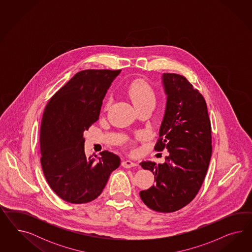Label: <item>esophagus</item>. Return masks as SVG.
I'll return each mask as SVG.
<instances>
[{
    "instance_id": "esophagus-1",
    "label": "esophagus",
    "mask_w": 252,
    "mask_h": 252,
    "mask_svg": "<svg viewBox=\"0 0 252 252\" xmlns=\"http://www.w3.org/2000/svg\"><path fill=\"white\" fill-rule=\"evenodd\" d=\"M122 166L125 168L135 167V166H137V163L132 161V160H126L123 161Z\"/></svg>"
}]
</instances>
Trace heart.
<instances>
[{
	"label": "heart",
	"mask_w": 252,
	"mask_h": 252,
	"mask_svg": "<svg viewBox=\"0 0 252 252\" xmlns=\"http://www.w3.org/2000/svg\"><path fill=\"white\" fill-rule=\"evenodd\" d=\"M128 95L132 99L136 108L142 106H155L157 101L156 92L152 85L149 84L145 80H136L128 88ZM113 98L109 96L105 100V108L112 104Z\"/></svg>",
	"instance_id": "obj_1"
}]
</instances>
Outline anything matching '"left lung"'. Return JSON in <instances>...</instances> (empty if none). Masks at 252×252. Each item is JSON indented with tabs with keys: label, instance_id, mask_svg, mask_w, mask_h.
Here are the masks:
<instances>
[{
	"label": "left lung",
	"instance_id": "8db88e82",
	"mask_svg": "<svg viewBox=\"0 0 252 252\" xmlns=\"http://www.w3.org/2000/svg\"><path fill=\"white\" fill-rule=\"evenodd\" d=\"M166 109L160 137L154 150H168L162 164L142 161L152 171L155 185L139 192L147 206L159 213H173L196 197L206 176L212 156V126L203 96L181 75L164 73Z\"/></svg>",
	"mask_w": 252,
	"mask_h": 252
}]
</instances>
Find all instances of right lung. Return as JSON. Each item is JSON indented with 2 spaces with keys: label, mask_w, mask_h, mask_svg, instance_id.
Returning <instances> with one entry per match:
<instances>
[{
  "label": "right lung",
  "mask_w": 252,
  "mask_h": 252,
  "mask_svg": "<svg viewBox=\"0 0 252 252\" xmlns=\"http://www.w3.org/2000/svg\"><path fill=\"white\" fill-rule=\"evenodd\" d=\"M120 72L80 71L46 105L39 133L41 167L51 189L70 203L98 198L120 165V158L108 151L97 160L93 155L87 158L83 137L85 130L99 119L102 99Z\"/></svg>",
  "instance_id": "add662e5"
}]
</instances>
